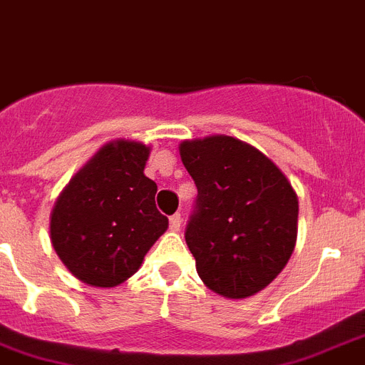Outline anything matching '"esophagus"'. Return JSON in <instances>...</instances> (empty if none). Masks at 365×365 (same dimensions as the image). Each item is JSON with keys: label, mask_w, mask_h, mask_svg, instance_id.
I'll return each mask as SVG.
<instances>
[{"label": "esophagus", "mask_w": 365, "mask_h": 365, "mask_svg": "<svg viewBox=\"0 0 365 365\" xmlns=\"http://www.w3.org/2000/svg\"><path fill=\"white\" fill-rule=\"evenodd\" d=\"M180 222H182V218H180L179 212H175L173 216H170V230L171 231H179L180 230Z\"/></svg>", "instance_id": "1"}]
</instances>
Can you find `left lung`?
I'll list each match as a JSON object with an SVG mask.
<instances>
[{"label":"left lung","mask_w":365,"mask_h":365,"mask_svg":"<svg viewBox=\"0 0 365 365\" xmlns=\"http://www.w3.org/2000/svg\"><path fill=\"white\" fill-rule=\"evenodd\" d=\"M180 158L197 186L185 239L200 278L222 297L259 293L294 250L293 186L263 153L230 135L182 141Z\"/></svg>","instance_id":"1"}]
</instances>
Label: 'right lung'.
<instances>
[{
    "label": "right lung",
    "instance_id": "1",
    "mask_svg": "<svg viewBox=\"0 0 365 365\" xmlns=\"http://www.w3.org/2000/svg\"><path fill=\"white\" fill-rule=\"evenodd\" d=\"M147 156L149 147L138 141L108 143L57 197L50 239L83 284L115 287L130 278L168 230L156 182L143 175Z\"/></svg>",
    "mask_w": 365,
    "mask_h": 365
}]
</instances>
